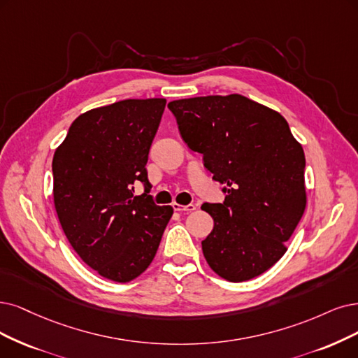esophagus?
Returning a JSON list of instances; mask_svg holds the SVG:
<instances>
[{"label":"esophagus","instance_id":"34e87169","mask_svg":"<svg viewBox=\"0 0 358 358\" xmlns=\"http://www.w3.org/2000/svg\"><path fill=\"white\" fill-rule=\"evenodd\" d=\"M172 208H174V210H177V213H192V210L196 209V206L193 203L190 205H180V203H172Z\"/></svg>","mask_w":358,"mask_h":358}]
</instances>
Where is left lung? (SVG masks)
Segmentation results:
<instances>
[{"mask_svg":"<svg viewBox=\"0 0 358 358\" xmlns=\"http://www.w3.org/2000/svg\"><path fill=\"white\" fill-rule=\"evenodd\" d=\"M180 134L224 184L222 203H203L214 229L202 242L209 267L229 282L267 271L306 210L302 145L286 119L241 94L168 103Z\"/></svg>","mask_w":358,"mask_h":358,"instance_id":"1","label":"left lung"}]
</instances>
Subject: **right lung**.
I'll use <instances>...</instances> for the list:
<instances>
[{
	"instance_id": "add662e5",
	"label": "right lung",
	"mask_w": 358,
	"mask_h": 358,
	"mask_svg": "<svg viewBox=\"0 0 358 358\" xmlns=\"http://www.w3.org/2000/svg\"><path fill=\"white\" fill-rule=\"evenodd\" d=\"M165 99H128L79 115L52 157L56 213L81 259L127 283L150 266L172 217L148 194L145 164ZM140 180L145 193L134 194Z\"/></svg>"
}]
</instances>
